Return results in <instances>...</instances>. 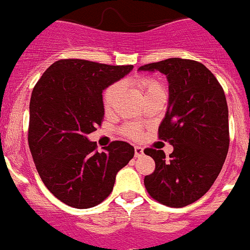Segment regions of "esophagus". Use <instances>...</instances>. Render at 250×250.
Segmentation results:
<instances>
[{"instance_id": "esophagus-1", "label": "esophagus", "mask_w": 250, "mask_h": 250, "mask_svg": "<svg viewBox=\"0 0 250 250\" xmlns=\"http://www.w3.org/2000/svg\"><path fill=\"white\" fill-rule=\"evenodd\" d=\"M144 154V148H141V147L136 146L135 147V157H140Z\"/></svg>"}]
</instances>
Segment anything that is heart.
Here are the masks:
<instances>
[{
	"label": "heart",
	"instance_id": "1",
	"mask_svg": "<svg viewBox=\"0 0 250 250\" xmlns=\"http://www.w3.org/2000/svg\"><path fill=\"white\" fill-rule=\"evenodd\" d=\"M137 85L141 89L142 92L145 93V96L151 92L154 91H161L163 89V87L161 85V83L157 82L156 80L153 78H148V77H142L137 81ZM121 91H123V85L121 83H113L111 85H109L106 88L105 91H104L103 94V104L105 110H110L115 103L118 102L119 97H120ZM124 134L126 135L127 137L134 140H139L140 137L142 136V130L141 127L137 126V125H127V126L124 127Z\"/></svg>",
	"mask_w": 250,
	"mask_h": 250
}]
</instances>
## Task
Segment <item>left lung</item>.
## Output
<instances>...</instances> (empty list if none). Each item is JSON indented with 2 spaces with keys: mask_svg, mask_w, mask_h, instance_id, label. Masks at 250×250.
<instances>
[{
  "mask_svg": "<svg viewBox=\"0 0 250 250\" xmlns=\"http://www.w3.org/2000/svg\"><path fill=\"white\" fill-rule=\"evenodd\" d=\"M139 70L167 76L169 102L158 136L173 146L169 158L162 149H145L156 163L153 173L145 177V187L158 203L184 208L208 191L225 163L229 146L225 92L198 61L172 58Z\"/></svg>",
  "mask_w": 250,
  "mask_h": 250,
  "instance_id": "left-lung-1",
  "label": "left lung"
}]
</instances>
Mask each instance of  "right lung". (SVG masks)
I'll use <instances>...</instances> for the list:
<instances>
[{
    "instance_id": "obj_1",
    "label": "right lung",
    "mask_w": 250,
    "mask_h": 250,
    "mask_svg": "<svg viewBox=\"0 0 250 250\" xmlns=\"http://www.w3.org/2000/svg\"><path fill=\"white\" fill-rule=\"evenodd\" d=\"M132 65L111 66L80 59L52 63L32 92L28 142L45 187L68 206L89 208L113 191L116 173L135 149L113 141L103 152L87 139L104 118L103 91Z\"/></svg>"
}]
</instances>
